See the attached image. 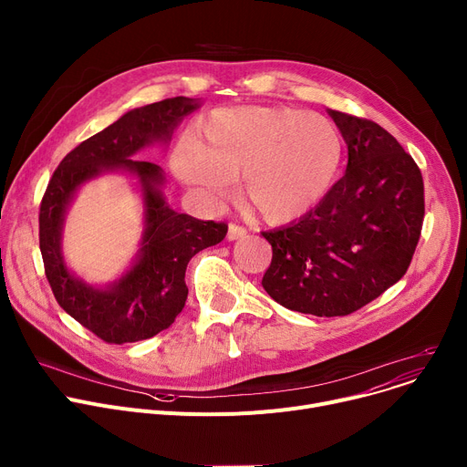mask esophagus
Segmentation results:
<instances>
[{
	"mask_svg": "<svg viewBox=\"0 0 467 467\" xmlns=\"http://www.w3.org/2000/svg\"><path fill=\"white\" fill-rule=\"evenodd\" d=\"M245 234H247V229H245V227H242V225H238V223H231V225H229V233H227L229 240H238V238H244Z\"/></svg>",
	"mask_w": 467,
	"mask_h": 467,
	"instance_id": "obj_1",
	"label": "esophagus"
}]
</instances>
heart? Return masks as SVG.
Masks as SVG:
<instances>
[{
    "instance_id": "1",
    "label": "heart",
    "mask_w": 467,
    "mask_h": 467,
    "mask_svg": "<svg viewBox=\"0 0 467 467\" xmlns=\"http://www.w3.org/2000/svg\"><path fill=\"white\" fill-rule=\"evenodd\" d=\"M344 142L319 114L285 107H238L212 112L172 151V171L199 197L222 201L240 176L242 197L268 223H287L330 192Z\"/></svg>"
}]
</instances>
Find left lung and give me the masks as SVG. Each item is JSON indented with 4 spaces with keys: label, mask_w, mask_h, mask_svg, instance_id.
<instances>
[{
    "label": "left lung",
    "mask_w": 467,
    "mask_h": 467,
    "mask_svg": "<svg viewBox=\"0 0 467 467\" xmlns=\"http://www.w3.org/2000/svg\"><path fill=\"white\" fill-rule=\"evenodd\" d=\"M348 144V171L272 245L265 291L293 312L349 316L408 272L422 231L424 183L411 155L379 123L330 110Z\"/></svg>",
    "instance_id": "1"
}]
</instances>
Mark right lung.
I'll use <instances>...</instances> for the list:
<instances>
[{
	"mask_svg": "<svg viewBox=\"0 0 467 467\" xmlns=\"http://www.w3.org/2000/svg\"><path fill=\"white\" fill-rule=\"evenodd\" d=\"M195 109L193 99L172 98L130 110L71 150L47 185L39 208V247L50 289L75 321L107 344H131L169 328L188 298L183 275L190 259L227 234L223 222H201L171 210L160 192L161 169L131 158L151 140L167 142L178 121ZM114 168H126L141 178L147 234L136 266L116 286L99 292L68 274L58 252V236L63 212L78 185Z\"/></svg>",
	"mask_w": 467,
	"mask_h": 467,
	"instance_id": "1",
	"label": "right lung"
}]
</instances>
